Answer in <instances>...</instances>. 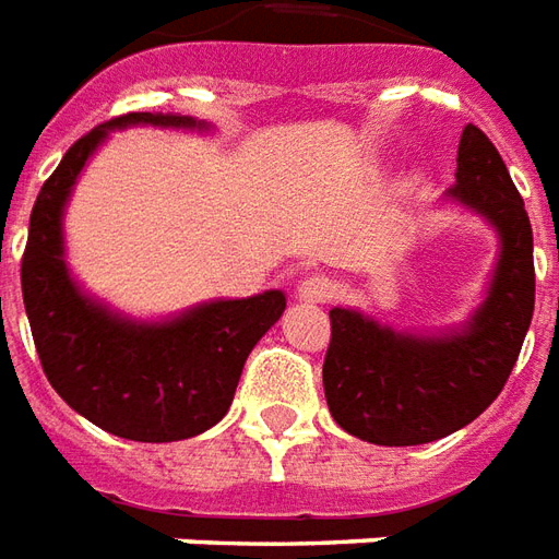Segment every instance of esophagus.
I'll return each mask as SVG.
<instances>
[{
    "label": "esophagus",
    "instance_id": "1",
    "mask_svg": "<svg viewBox=\"0 0 559 559\" xmlns=\"http://www.w3.org/2000/svg\"><path fill=\"white\" fill-rule=\"evenodd\" d=\"M298 298L304 304H328V300L334 298V283L328 276H319V273L304 276L298 286Z\"/></svg>",
    "mask_w": 559,
    "mask_h": 559
}]
</instances>
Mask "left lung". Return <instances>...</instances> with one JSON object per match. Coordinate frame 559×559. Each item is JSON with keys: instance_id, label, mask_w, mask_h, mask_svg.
<instances>
[{"instance_id": "8db88e82", "label": "left lung", "mask_w": 559, "mask_h": 559, "mask_svg": "<svg viewBox=\"0 0 559 559\" xmlns=\"http://www.w3.org/2000/svg\"><path fill=\"white\" fill-rule=\"evenodd\" d=\"M449 201L476 210L500 235L488 298L451 334H406L358 310H331L322 379L328 409L373 445H425L488 409L512 373L536 304L533 228L506 162L473 122L457 146Z\"/></svg>"}]
</instances>
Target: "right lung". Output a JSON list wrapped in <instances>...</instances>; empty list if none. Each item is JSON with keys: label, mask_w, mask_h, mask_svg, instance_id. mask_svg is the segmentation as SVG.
<instances>
[{"label": "right lung", "mask_w": 559, "mask_h": 559, "mask_svg": "<svg viewBox=\"0 0 559 559\" xmlns=\"http://www.w3.org/2000/svg\"><path fill=\"white\" fill-rule=\"evenodd\" d=\"M207 129L174 114H122L69 146L35 198L20 264L23 304L47 382L74 413L114 437L177 442L223 421L249 352L286 310L280 288L210 300L168 322H134L86 298L71 280L62 213L83 165L114 129Z\"/></svg>", "instance_id": "1"}]
</instances>
